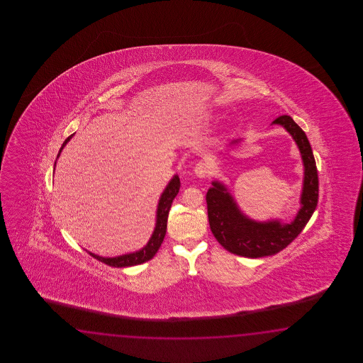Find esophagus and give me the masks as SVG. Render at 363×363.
<instances>
[{"label":"esophagus","mask_w":363,"mask_h":363,"mask_svg":"<svg viewBox=\"0 0 363 363\" xmlns=\"http://www.w3.org/2000/svg\"><path fill=\"white\" fill-rule=\"evenodd\" d=\"M194 174H196V177L197 178H206L210 175V172H211V166L206 162H201L197 163L196 166H194Z\"/></svg>","instance_id":"1"}]
</instances>
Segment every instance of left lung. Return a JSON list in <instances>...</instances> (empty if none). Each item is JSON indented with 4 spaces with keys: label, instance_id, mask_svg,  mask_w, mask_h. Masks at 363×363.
<instances>
[{
    "label": "left lung",
    "instance_id": "1",
    "mask_svg": "<svg viewBox=\"0 0 363 363\" xmlns=\"http://www.w3.org/2000/svg\"><path fill=\"white\" fill-rule=\"evenodd\" d=\"M272 124L281 125L292 136L301 153V206L294 220L289 223L281 222V219L259 222L249 218L240 210L228 188L219 180H213L206 193L208 223L213 235L225 250L247 258L277 255L288 247L301 233L318 203V171L308 136L289 116H279ZM240 141H232L230 147L238 145Z\"/></svg>",
    "mask_w": 363,
    "mask_h": 363
}]
</instances>
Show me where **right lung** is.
<instances>
[{
	"mask_svg": "<svg viewBox=\"0 0 363 363\" xmlns=\"http://www.w3.org/2000/svg\"><path fill=\"white\" fill-rule=\"evenodd\" d=\"M72 136L74 135H71L67 139L65 140V143L62 144L61 149H60V153L57 155V160L60 158L63 147H66V144L69 143ZM179 189H180V179H179L178 174H177V175L172 177V179L169 182V184L166 185L164 191L160 197L157 213H155V231L152 233V236H150V239L147 241L145 247H141L140 250H136V252L127 253V255H116V257H101V255H94L92 252H88V250L86 252L92 255L93 258H96L100 262L108 264L111 267H130V266L141 264V263L147 262L149 259H152L155 253L158 252V249L161 247L163 239H164L166 230H167V218H169L171 203H172L174 199L177 197Z\"/></svg>",
	"mask_w": 363,
	"mask_h": 363,
	"instance_id": "right-lung-1",
	"label": "right lung"
}]
</instances>
